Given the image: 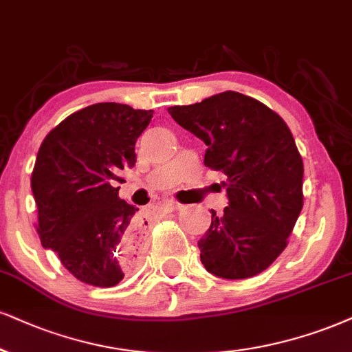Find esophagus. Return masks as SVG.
<instances>
[{
	"instance_id": "esophagus-1",
	"label": "esophagus",
	"mask_w": 352,
	"mask_h": 352,
	"mask_svg": "<svg viewBox=\"0 0 352 352\" xmlns=\"http://www.w3.org/2000/svg\"><path fill=\"white\" fill-rule=\"evenodd\" d=\"M164 207H166V210H177V209H181V204H177V202H175V201H166L163 204Z\"/></svg>"
}]
</instances>
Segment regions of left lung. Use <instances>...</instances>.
I'll list each match as a JSON object with an SVG mask.
<instances>
[{
	"label": "left lung",
	"instance_id": "1",
	"mask_svg": "<svg viewBox=\"0 0 352 352\" xmlns=\"http://www.w3.org/2000/svg\"><path fill=\"white\" fill-rule=\"evenodd\" d=\"M168 111L206 143V166L227 175L228 207L210 210L197 241L204 267L232 280L259 274L287 246L303 206V163L287 124L235 91Z\"/></svg>",
	"mask_w": 352,
	"mask_h": 352
}]
</instances>
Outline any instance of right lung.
Instances as JSON below:
<instances>
[{
	"instance_id": "right-lung-1",
	"label": "right lung",
	"mask_w": 352,
	"mask_h": 352,
	"mask_svg": "<svg viewBox=\"0 0 352 352\" xmlns=\"http://www.w3.org/2000/svg\"><path fill=\"white\" fill-rule=\"evenodd\" d=\"M153 111L98 102L43 138L30 188L42 246L78 280L112 287L135 267L142 246L138 209L119 197L117 173L135 166V142Z\"/></svg>"
}]
</instances>
